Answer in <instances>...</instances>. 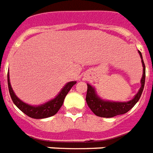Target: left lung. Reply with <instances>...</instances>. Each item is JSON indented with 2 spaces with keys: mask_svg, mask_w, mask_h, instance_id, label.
I'll return each mask as SVG.
<instances>
[{
  "mask_svg": "<svg viewBox=\"0 0 153 153\" xmlns=\"http://www.w3.org/2000/svg\"><path fill=\"white\" fill-rule=\"evenodd\" d=\"M140 56L141 58V62L143 66V75L140 80V90L138 91L137 94L132 100L128 102H110V101H105L101 99L96 94L95 89L92 87L91 85L87 84V92H86V103L92 110L94 114L101 117H113L117 115H121L127 113L130 110L136 103L139 101L141 94L144 90L145 82V66L143 60L142 55L140 51H138Z\"/></svg>",
  "mask_w": 153,
  "mask_h": 153,
  "instance_id": "obj_1",
  "label": "left lung"
}]
</instances>
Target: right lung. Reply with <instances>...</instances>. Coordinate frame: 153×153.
I'll return each instance as SVG.
<instances>
[{
	"mask_svg": "<svg viewBox=\"0 0 153 153\" xmlns=\"http://www.w3.org/2000/svg\"><path fill=\"white\" fill-rule=\"evenodd\" d=\"M74 84H76V81L67 82L64 86V87L62 89V91H60L59 94L55 98L51 99V101H48L44 104H42L40 105H31L22 102L20 98L16 97L12 86H11L10 80H9V73L8 72V91H9V94H10L11 98H12L13 103L24 114L35 119L46 118V117H49L55 115L59 110L62 103H63L65 97Z\"/></svg>",
	"mask_w": 153,
	"mask_h": 153,
	"instance_id": "obj_1",
	"label": "right lung"
}]
</instances>
